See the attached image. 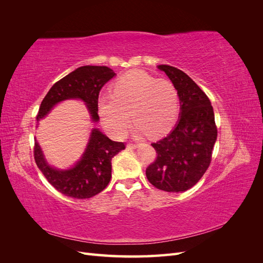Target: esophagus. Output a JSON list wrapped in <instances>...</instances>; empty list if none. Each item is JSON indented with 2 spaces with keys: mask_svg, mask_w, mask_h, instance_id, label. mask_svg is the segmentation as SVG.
Listing matches in <instances>:
<instances>
[{
  "mask_svg": "<svg viewBox=\"0 0 263 263\" xmlns=\"http://www.w3.org/2000/svg\"><path fill=\"white\" fill-rule=\"evenodd\" d=\"M127 147L135 149V148H137V147H138V144H136V142H132V141H129L128 144H127Z\"/></svg>",
  "mask_w": 263,
  "mask_h": 263,
  "instance_id": "obj_1",
  "label": "esophagus"
}]
</instances>
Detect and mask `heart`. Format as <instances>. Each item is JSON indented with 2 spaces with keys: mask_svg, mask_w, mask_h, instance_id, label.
<instances>
[{
  "mask_svg": "<svg viewBox=\"0 0 263 263\" xmlns=\"http://www.w3.org/2000/svg\"><path fill=\"white\" fill-rule=\"evenodd\" d=\"M99 113L115 137L125 136L132 115L136 121L137 134L162 136L171 130L178 119L179 94L165 79L132 70L115 81L112 95L100 98Z\"/></svg>",
  "mask_w": 263,
  "mask_h": 263,
  "instance_id": "b5f03b06",
  "label": "heart"
}]
</instances>
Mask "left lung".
Here are the masks:
<instances>
[{
    "mask_svg": "<svg viewBox=\"0 0 263 263\" xmlns=\"http://www.w3.org/2000/svg\"><path fill=\"white\" fill-rule=\"evenodd\" d=\"M176 87L181 104L174 129L153 147L156 160L148 165L149 182L165 192H183L195 185L208 170L217 138L211 101L192 79L180 69L161 65Z\"/></svg>",
    "mask_w": 263,
    "mask_h": 263,
    "instance_id": "obj_1",
    "label": "left lung"
}]
</instances>
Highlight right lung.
I'll return each mask as SVG.
<instances>
[{
    "label": "right lung",
    "instance_id": "1",
    "mask_svg": "<svg viewBox=\"0 0 263 263\" xmlns=\"http://www.w3.org/2000/svg\"><path fill=\"white\" fill-rule=\"evenodd\" d=\"M114 76V71L104 66L78 68L51 86L39 107L36 121H41L58 102L81 99L89 107L93 122H98L100 91ZM123 149L124 142L110 140L99 129H93L85 153L72 169L60 171L47 164L36 140L34 158L45 178L60 193L74 198H90L107 186L112 178V158Z\"/></svg>",
    "mask_w": 263,
    "mask_h": 263
}]
</instances>
